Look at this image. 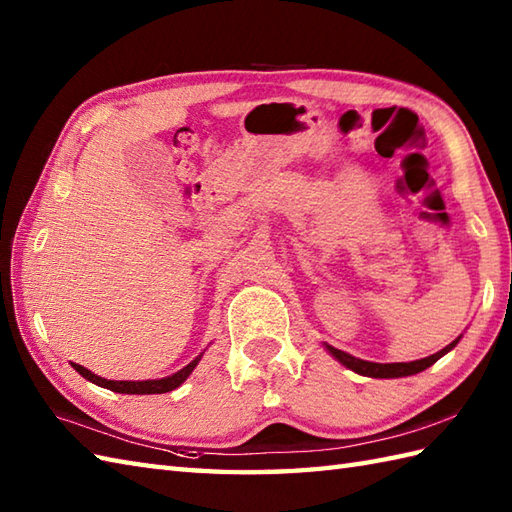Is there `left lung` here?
<instances>
[{
  "mask_svg": "<svg viewBox=\"0 0 512 512\" xmlns=\"http://www.w3.org/2000/svg\"><path fill=\"white\" fill-rule=\"evenodd\" d=\"M460 339H455L453 343H449L444 350L431 354L427 358H420V361H411V363H369V361H363V358H356L352 354H347L343 350H336V347L328 345V352L336 358V361H341L345 367L354 369L356 374L361 376H372V378H400V376H411V374H418L422 372V369L431 367L433 363L438 361V358H442L444 354H447L449 350H453L455 345H458Z\"/></svg>",
  "mask_w": 512,
  "mask_h": 512,
  "instance_id": "1",
  "label": "left lung"
}]
</instances>
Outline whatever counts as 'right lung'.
I'll return each instance as SVG.
<instances>
[{"instance_id":"1","label":"right lung","mask_w":512,"mask_h":512,"mask_svg":"<svg viewBox=\"0 0 512 512\" xmlns=\"http://www.w3.org/2000/svg\"><path fill=\"white\" fill-rule=\"evenodd\" d=\"M200 358H202V354L195 358V361H191L187 367H182L180 372H176L173 376H167V378H160V380H107V378L92 374L90 369H85L79 363H72V367L83 378H88L90 383L105 387V389H112V391H116V394H165V391L180 387L184 380L189 378V374L193 372L195 365L200 363Z\"/></svg>"}]
</instances>
